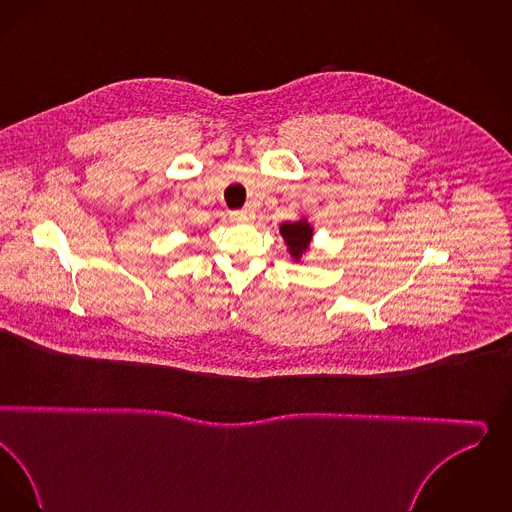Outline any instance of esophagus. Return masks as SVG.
Segmentation results:
<instances>
[{
  "mask_svg": "<svg viewBox=\"0 0 512 512\" xmlns=\"http://www.w3.org/2000/svg\"><path fill=\"white\" fill-rule=\"evenodd\" d=\"M230 217H232V221H238V223H249V221H253L255 213L251 208H244V210H236V212L230 213Z\"/></svg>",
  "mask_w": 512,
  "mask_h": 512,
  "instance_id": "1",
  "label": "esophagus"
}]
</instances>
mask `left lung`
Here are the masks:
<instances>
[{
    "label": "left lung",
    "mask_w": 512,
    "mask_h": 512,
    "mask_svg": "<svg viewBox=\"0 0 512 512\" xmlns=\"http://www.w3.org/2000/svg\"><path fill=\"white\" fill-rule=\"evenodd\" d=\"M282 236L287 242V246L291 247V255L295 259H299L302 251L308 247L310 240H312V229L306 221H299V223H283Z\"/></svg>",
    "instance_id": "obj_1"
}]
</instances>
